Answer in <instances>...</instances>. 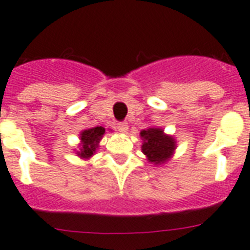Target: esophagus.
<instances>
[{
  "label": "esophagus",
  "mask_w": 250,
  "mask_h": 250,
  "mask_svg": "<svg viewBox=\"0 0 250 250\" xmlns=\"http://www.w3.org/2000/svg\"><path fill=\"white\" fill-rule=\"evenodd\" d=\"M117 129L122 132V133H125V132L128 131V125L125 122H119L118 125H117Z\"/></svg>",
  "instance_id": "1"
}]
</instances>
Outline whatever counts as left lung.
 <instances>
[{
	"label": "left lung",
	"instance_id": "8db88e82",
	"mask_svg": "<svg viewBox=\"0 0 250 250\" xmlns=\"http://www.w3.org/2000/svg\"><path fill=\"white\" fill-rule=\"evenodd\" d=\"M142 141V152L150 163L160 165L167 163L174 154L177 141L171 136L165 135L161 128H147L140 133Z\"/></svg>",
	"mask_w": 250,
	"mask_h": 250
}]
</instances>
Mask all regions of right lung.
Segmentation results:
<instances>
[{"mask_svg": "<svg viewBox=\"0 0 250 250\" xmlns=\"http://www.w3.org/2000/svg\"><path fill=\"white\" fill-rule=\"evenodd\" d=\"M104 133H105V128L103 127H93V128H87L81 132L80 133L81 144H80V151H77V155L83 159H90L95 154Z\"/></svg>", "mask_w": 250, "mask_h": 250, "instance_id": "right-lung-1", "label": "right lung"}]
</instances>
